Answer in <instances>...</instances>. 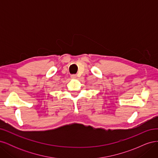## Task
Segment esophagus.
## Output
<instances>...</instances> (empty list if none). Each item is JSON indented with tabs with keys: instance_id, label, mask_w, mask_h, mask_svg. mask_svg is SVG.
<instances>
[{
	"instance_id": "34e87169",
	"label": "esophagus",
	"mask_w": 158,
	"mask_h": 158,
	"mask_svg": "<svg viewBox=\"0 0 158 158\" xmlns=\"http://www.w3.org/2000/svg\"><path fill=\"white\" fill-rule=\"evenodd\" d=\"M70 77L73 78V79H76V77H77V76H76V74H72L71 76H70Z\"/></svg>"
}]
</instances>
